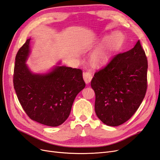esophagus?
Instances as JSON below:
<instances>
[{"mask_svg":"<svg viewBox=\"0 0 160 160\" xmlns=\"http://www.w3.org/2000/svg\"><path fill=\"white\" fill-rule=\"evenodd\" d=\"M83 79L85 82V83L87 85H89V83L91 82V79H92V74L91 72H85L83 73Z\"/></svg>","mask_w":160,"mask_h":160,"instance_id":"esophagus-1","label":"esophagus"}]
</instances>
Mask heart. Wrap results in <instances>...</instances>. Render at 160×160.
<instances>
[{"mask_svg": "<svg viewBox=\"0 0 160 160\" xmlns=\"http://www.w3.org/2000/svg\"><path fill=\"white\" fill-rule=\"evenodd\" d=\"M125 37L122 32L115 31L109 36H106L101 40V44L108 42L103 49L94 52L91 56L92 62L96 65H101L108 62L113 53L118 50L123 44Z\"/></svg>", "mask_w": 160, "mask_h": 160, "instance_id": "b5f03b06", "label": "heart"}]
</instances>
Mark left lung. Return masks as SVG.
<instances>
[{"label":"left lung","instance_id":"1","mask_svg":"<svg viewBox=\"0 0 160 160\" xmlns=\"http://www.w3.org/2000/svg\"><path fill=\"white\" fill-rule=\"evenodd\" d=\"M148 60L138 41L133 49L116 55L91 82L95 111L109 126L127 122L138 110L147 90Z\"/></svg>","mask_w":160,"mask_h":160}]
</instances>
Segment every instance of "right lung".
Instances as JSON below:
<instances>
[{
    "label": "right lung",
    "instance_id": "obj_1",
    "mask_svg": "<svg viewBox=\"0 0 160 160\" xmlns=\"http://www.w3.org/2000/svg\"><path fill=\"white\" fill-rule=\"evenodd\" d=\"M31 38L18 50L13 83L19 102L31 119L51 127L63 123L73 101L85 83L79 69L61 65L46 72H32L26 63L31 52Z\"/></svg>",
    "mask_w": 160,
    "mask_h": 160
}]
</instances>
